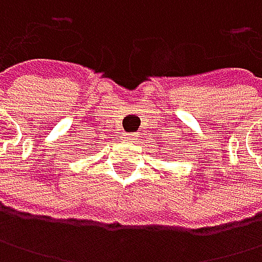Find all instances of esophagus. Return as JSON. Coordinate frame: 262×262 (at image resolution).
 I'll use <instances>...</instances> for the list:
<instances>
[{"instance_id":"obj_1","label":"esophagus","mask_w":262,"mask_h":262,"mask_svg":"<svg viewBox=\"0 0 262 262\" xmlns=\"http://www.w3.org/2000/svg\"><path fill=\"white\" fill-rule=\"evenodd\" d=\"M120 138H122L124 142H130V140L135 138V134H122V135H120Z\"/></svg>"}]
</instances>
